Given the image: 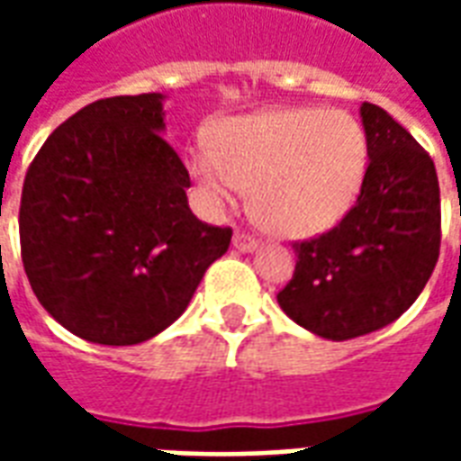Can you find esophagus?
I'll list each match as a JSON object with an SVG mask.
<instances>
[{"label": "esophagus", "mask_w": 461, "mask_h": 461, "mask_svg": "<svg viewBox=\"0 0 461 461\" xmlns=\"http://www.w3.org/2000/svg\"><path fill=\"white\" fill-rule=\"evenodd\" d=\"M257 247H259V241L254 240L251 234H247V231H237V234H234V249L254 251Z\"/></svg>", "instance_id": "1"}]
</instances>
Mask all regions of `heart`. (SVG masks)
I'll list each match as a JSON object with an SVG mask.
<instances>
[{
    "label": "heart",
    "mask_w": 461,
    "mask_h": 461,
    "mask_svg": "<svg viewBox=\"0 0 461 461\" xmlns=\"http://www.w3.org/2000/svg\"><path fill=\"white\" fill-rule=\"evenodd\" d=\"M212 207L251 187L254 220L279 237H311L346 217L367 172L363 125L343 111L274 108L214 125L212 150L190 155Z\"/></svg>",
    "instance_id": "b5f03b06"
}]
</instances>
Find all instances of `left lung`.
Here are the masks:
<instances>
[{"mask_svg": "<svg viewBox=\"0 0 461 461\" xmlns=\"http://www.w3.org/2000/svg\"><path fill=\"white\" fill-rule=\"evenodd\" d=\"M360 118L370 162L356 204L333 230L294 244L296 269L276 294L291 321L329 340L400 319L439 257L435 162L380 105L363 104Z\"/></svg>", "mask_w": 461, "mask_h": 461, "instance_id": "8db88e82", "label": "left lung"}]
</instances>
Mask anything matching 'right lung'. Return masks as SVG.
Listing matches in <instances>:
<instances>
[{"mask_svg":"<svg viewBox=\"0 0 461 461\" xmlns=\"http://www.w3.org/2000/svg\"><path fill=\"white\" fill-rule=\"evenodd\" d=\"M162 94L113 95L61 122L26 172L19 240L36 299L66 330L135 346L182 316L230 227L192 214L160 132Z\"/></svg>","mask_w":461,"mask_h":461,"instance_id":"add662e5","label":"right lung"}]
</instances>
